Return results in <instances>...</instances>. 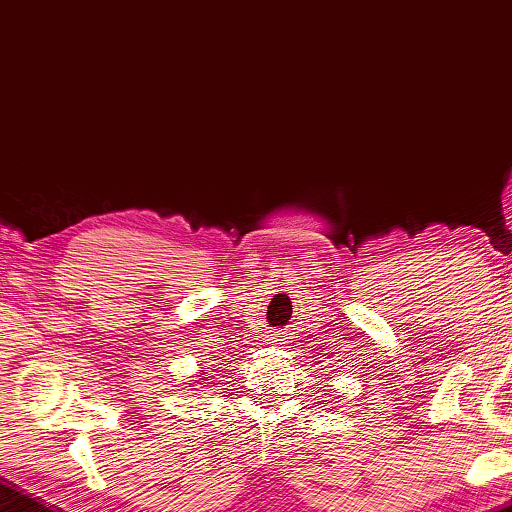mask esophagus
I'll list each match as a JSON object with an SVG mask.
<instances>
[{
    "label": "esophagus",
    "mask_w": 512,
    "mask_h": 512,
    "mask_svg": "<svg viewBox=\"0 0 512 512\" xmlns=\"http://www.w3.org/2000/svg\"><path fill=\"white\" fill-rule=\"evenodd\" d=\"M271 340H274V344H278V347H280V344H285V336H283V333H274V338H271Z\"/></svg>",
    "instance_id": "esophagus-1"
}]
</instances>
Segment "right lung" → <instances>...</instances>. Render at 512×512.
<instances>
[{
    "instance_id": "1",
    "label": "right lung",
    "mask_w": 512,
    "mask_h": 512,
    "mask_svg": "<svg viewBox=\"0 0 512 512\" xmlns=\"http://www.w3.org/2000/svg\"><path fill=\"white\" fill-rule=\"evenodd\" d=\"M198 380H205V378H203V373H201V378H198ZM196 384H201V382H196Z\"/></svg>"
}]
</instances>
